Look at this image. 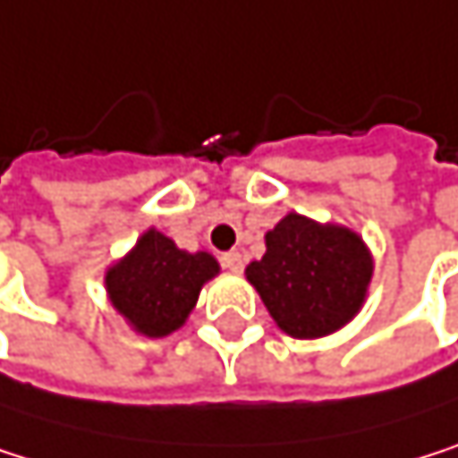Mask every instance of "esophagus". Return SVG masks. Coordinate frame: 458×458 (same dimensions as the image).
Instances as JSON below:
<instances>
[{
    "mask_svg": "<svg viewBox=\"0 0 458 458\" xmlns=\"http://www.w3.org/2000/svg\"><path fill=\"white\" fill-rule=\"evenodd\" d=\"M222 266H225L227 271H233V274H242V271H244V258H242L239 252H225V255H222Z\"/></svg>",
    "mask_w": 458,
    "mask_h": 458,
    "instance_id": "1",
    "label": "esophagus"
}]
</instances>
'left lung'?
<instances>
[{"label":"left lung","mask_w":458,"mask_h":458,"mask_svg":"<svg viewBox=\"0 0 458 458\" xmlns=\"http://www.w3.org/2000/svg\"><path fill=\"white\" fill-rule=\"evenodd\" d=\"M247 279L287 335L322 338L362 309L373 258L349 227L293 211L266 233V255L247 266Z\"/></svg>","instance_id":"left-lung-1"}]
</instances>
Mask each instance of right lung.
Listing matches in <instances>:
<instances>
[{
	"label": "right lung",
	"instance_id": "add662e5",
	"mask_svg": "<svg viewBox=\"0 0 458 458\" xmlns=\"http://www.w3.org/2000/svg\"><path fill=\"white\" fill-rule=\"evenodd\" d=\"M219 274L208 252H184L155 227L114 263L106 276V293L117 314L147 335L163 338L184 325L198 303L200 287Z\"/></svg>",
	"mask_w": 458,
	"mask_h": 458
}]
</instances>
